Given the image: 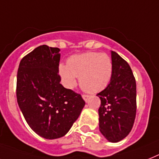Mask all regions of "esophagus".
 <instances>
[{"instance_id": "1", "label": "esophagus", "mask_w": 159, "mask_h": 159, "mask_svg": "<svg viewBox=\"0 0 159 159\" xmlns=\"http://www.w3.org/2000/svg\"><path fill=\"white\" fill-rule=\"evenodd\" d=\"M82 98H83V100H85V101L87 102L89 100H90L91 96H90V95H82Z\"/></svg>"}]
</instances>
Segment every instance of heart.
Listing matches in <instances>:
<instances>
[{
  "mask_svg": "<svg viewBox=\"0 0 159 159\" xmlns=\"http://www.w3.org/2000/svg\"><path fill=\"white\" fill-rule=\"evenodd\" d=\"M59 75L67 88H73L79 77L80 86L89 93L104 90L113 74L112 59L105 53L86 52L71 56L68 64H59Z\"/></svg>",
  "mask_w": 159,
  "mask_h": 159,
  "instance_id": "b5f03b06",
  "label": "heart"
}]
</instances>
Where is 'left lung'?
I'll return each mask as SVG.
<instances>
[{"label":"left lung","instance_id":"obj_1","mask_svg":"<svg viewBox=\"0 0 159 159\" xmlns=\"http://www.w3.org/2000/svg\"><path fill=\"white\" fill-rule=\"evenodd\" d=\"M113 74L110 82L98 93L101 101L99 126L109 142H118L132 129L136 113V84L127 62L115 51H111Z\"/></svg>","mask_w":159,"mask_h":159}]
</instances>
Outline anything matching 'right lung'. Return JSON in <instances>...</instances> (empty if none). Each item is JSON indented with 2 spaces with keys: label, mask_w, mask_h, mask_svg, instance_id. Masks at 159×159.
<instances>
[{
  "label": "right lung",
  "mask_w": 159,
  "mask_h": 159,
  "mask_svg": "<svg viewBox=\"0 0 159 159\" xmlns=\"http://www.w3.org/2000/svg\"><path fill=\"white\" fill-rule=\"evenodd\" d=\"M59 48L42 45L25 55L17 73V102L26 122L40 136L68 133L85 106L81 95L60 84Z\"/></svg>",
  "instance_id": "1"
}]
</instances>
